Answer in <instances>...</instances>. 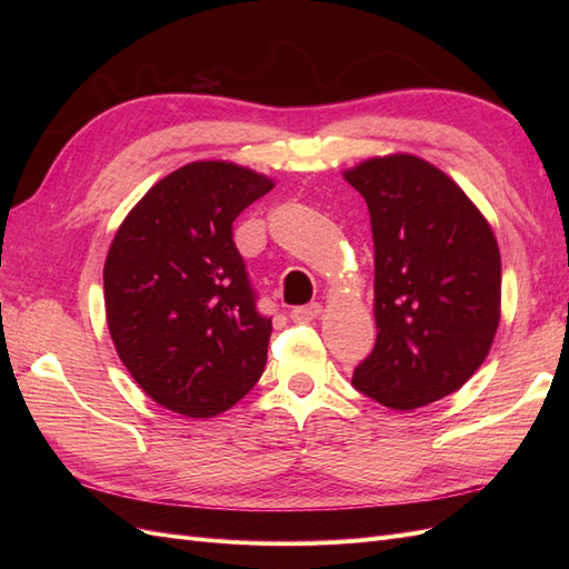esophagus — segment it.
Listing matches in <instances>:
<instances>
[{
	"instance_id": "esophagus-1",
	"label": "esophagus",
	"mask_w": 569,
	"mask_h": 569,
	"mask_svg": "<svg viewBox=\"0 0 569 569\" xmlns=\"http://www.w3.org/2000/svg\"><path fill=\"white\" fill-rule=\"evenodd\" d=\"M320 311H322V306L320 303H306V306H295L289 311V318L295 320V322H311L313 318H318L320 316Z\"/></svg>"
}]
</instances>
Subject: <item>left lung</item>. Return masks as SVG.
Masks as SVG:
<instances>
[{"instance_id":"left-lung-1","label":"left lung","mask_w":569,"mask_h":569,"mask_svg":"<svg viewBox=\"0 0 569 569\" xmlns=\"http://www.w3.org/2000/svg\"><path fill=\"white\" fill-rule=\"evenodd\" d=\"M343 178L363 194L375 242L372 353L351 385L393 410L458 391L485 363L501 320V253L468 194L410 153Z\"/></svg>"}]
</instances>
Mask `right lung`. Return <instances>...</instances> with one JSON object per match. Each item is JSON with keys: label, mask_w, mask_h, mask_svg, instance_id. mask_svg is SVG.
Returning a JSON list of instances; mask_svg holds the SVG:
<instances>
[{"label": "right lung", "mask_w": 569, "mask_h": 569, "mask_svg": "<svg viewBox=\"0 0 569 569\" xmlns=\"http://www.w3.org/2000/svg\"><path fill=\"white\" fill-rule=\"evenodd\" d=\"M272 180L228 161H194L153 184L118 228L104 263L116 351L132 380L184 418H213L266 370L272 320L232 222Z\"/></svg>", "instance_id": "add662e5"}]
</instances>
